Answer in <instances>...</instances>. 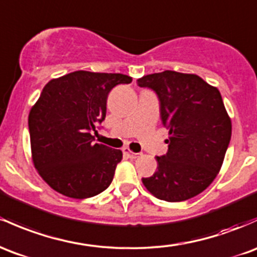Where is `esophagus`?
Listing matches in <instances>:
<instances>
[{
    "instance_id": "34e87169",
    "label": "esophagus",
    "mask_w": 257,
    "mask_h": 257,
    "mask_svg": "<svg viewBox=\"0 0 257 257\" xmlns=\"http://www.w3.org/2000/svg\"><path fill=\"white\" fill-rule=\"evenodd\" d=\"M123 154L125 155V156H128L129 159H137V157L139 156V154H137V152H133L129 148H124L123 149Z\"/></svg>"
}]
</instances>
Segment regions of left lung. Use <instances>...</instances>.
Listing matches in <instances>:
<instances>
[{"instance_id": "obj_1", "label": "left lung", "mask_w": 257, "mask_h": 257, "mask_svg": "<svg viewBox=\"0 0 257 257\" xmlns=\"http://www.w3.org/2000/svg\"><path fill=\"white\" fill-rule=\"evenodd\" d=\"M160 100L162 124L168 129V151L156 157L157 171L143 184L157 199L178 202L206 189L223 163L232 122L221 92L196 74L165 70L138 79Z\"/></svg>"}]
</instances>
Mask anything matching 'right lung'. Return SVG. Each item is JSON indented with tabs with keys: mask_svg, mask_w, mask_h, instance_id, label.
Instances as JSON below:
<instances>
[{
	"mask_svg": "<svg viewBox=\"0 0 257 257\" xmlns=\"http://www.w3.org/2000/svg\"><path fill=\"white\" fill-rule=\"evenodd\" d=\"M132 78L119 73L77 70L50 80L32 107V159L53 190L73 199L102 193L113 179L122 151L95 143L106 117L109 91Z\"/></svg>",
	"mask_w": 257,
	"mask_h": 257,
	"instance_id": "obj_1",
	"label": "right lung"
}]
</instances>
